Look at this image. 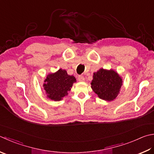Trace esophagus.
<instances>
[{
  "label": "esophagus",
  "instance_id": "34e87169",
  "mask_svg": "<svg viewBox=\"0 0 154 154\" xmlns=\"http://www.w3.org/2000/svg\"><path fill=\"white\" fill-rule=\"evenodd\" d=\"M78 81H79V82H85V78L83 76H78Z\"/></svg>",
  "mask_w": 154,
  "mask_h": 154
}]
</instances>
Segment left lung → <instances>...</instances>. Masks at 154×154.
I'll return each mask as SVG.
<instances>
[{
	"mask_svg": "<svg viewBox=\"0 0 154 154\" xmlns=\"http://www.w3.org/2000/svg\"><path fill=\"white\" fill-rule=\"evenodd\" d=\"M123 79L114 69L100 68L93 73L91 88L100 99L112 101L121 91Z\"/></svg>",
	"mask_w": 154,
	"mask_h": 154,
	"instance_id": "1",
	"label": "left lung"
}]
</instances>
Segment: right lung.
Listing matches in <instances>:
<instances>
[{
  "label": "right lung",
  "mask_w": 154,
  "mask_h": 154,
  "mask_svg": "<svg viewBox=\"0 0 154 154\" xmlns=\"http://www.w3.org/2000/svg\"><path fill=\"white\" fill-rule=\"evenodd\" d=\"M76 82L74 76L68 75L65 69H59L54 73L47 75L43 85L47 98L54 101H60L68 94L72 85Z\"/></svg>",
  "instance_id": "1"
}]
</instances>
